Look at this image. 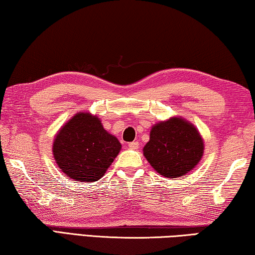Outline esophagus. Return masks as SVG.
Masks as SVG:
<instances>
[{"instance_id":"obj_1","label":"esophagus","mask_w":255,"mask_h":255,"mask_svg":"<svg viewBox=\"0 0 255 255\" xmlns=\"http://www.w3.org/2000/svg\"><path fill=\"white\" fill-rule=\"evenodd\" d=\"M128 147H130L131 149H138V148H139V142H136V141H132V142L128 143Z\"/></svg>"}]
</instances>
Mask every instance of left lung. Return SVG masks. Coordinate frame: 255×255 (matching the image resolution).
Masks as SVG:
<instances>
[{"label":"left lung","mask_w":255,"mask_h":255,"mask_svg":"<svg viewBox=\"0 0 255 255\" xmlns=\"http://www.w3.org/2000/svg\"><path fill=\"white\" fill-rule=\"evenodd\" d=\"M203 150V139L194 125L173 117L152 127L143 155L160 175L174 179L193 170Z\"/></svg>","instance_id":"8db88e82"}]
</instances>
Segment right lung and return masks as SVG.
Masks as SVG:
<instances>
[{
	"label": "right lung",
	"instance_id": "right-lung-1",
	"mask_svg": "<svg viewBox=\"0 0 255 255\" xmlns=\"http://www.w3.org/2000/svg\"><path fill=\"white\" fill-rule=\"evenodd\" d=\"M121 147L120 141L105 130L97 116L78 113L57 134L53 156L70 179L93 182L105 174Z\"/></svg>",
	"mask_w": 255,
	"mask_h": 255
}]
</instances>
